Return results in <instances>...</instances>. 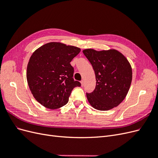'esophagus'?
<instances>
[{"mask_svg":"<svg viewBox=\"0 0 158 158\" xmlns=\"http://www.w3.org/2000/svg\"><path fill=\"white\" fill-rule=\"evenodd\" d=\"M81 85H82V86L83 87L84 85V81L82 80V81H81Z\"/></svg>","mask_w":158,"mask_h":158,"instance_id":"1","label":"esophagus"}]
</instances>
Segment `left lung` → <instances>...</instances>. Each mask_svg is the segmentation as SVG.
Masks as SVG:
<instances>
[{"mask_svg": "<svg viewBox=\"0 0 158 158\" xmlns=\"http://www.w3.org/2000/svg\"><path fill=\"white\" fill-rule=\"evenodd\" d=\"M92 64L96 85L94 92L86 93L89 104L99 111L118 106L127 96L132 78L131 64L121 52L115 49L83 50Z\"/></svg>", "mask_w": 158, "mask_h": 158, "instance_id": "8db88e82", "label": "left lung"}]
</instances>
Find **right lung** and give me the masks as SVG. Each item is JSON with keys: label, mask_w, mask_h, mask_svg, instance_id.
<instances>
[{"label": "right lung", "mask_w": 158, "mask_h": 158, "mask_svg": "<svg viewBox=\"0 0 158 158\" xmlns=\"http://www.w3.org/2000/svg\"><path fill=\"white\" fill-rule=\"evenodd\" d=\"M78 47L50 42L31 55L26 77L31 94L46 108L59 109L68 103L72 90L81 84L73 78L71 60L80 52Z\"/></svg>", "instance_id": "1"}]
</instances>
